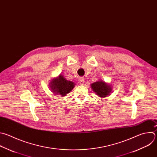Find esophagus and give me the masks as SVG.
I'll list each match as a JSON object with an SVG mask.
<instances>
[{
    "mask_svg": "<svg viewBox=\"0 0 157 157\" xmlns=\"http://www.w3.org/2000/svg\"><path fill=\"white\" fill-rule=\"evenodd\" d=\"M79 82L80 84L83 85V84H84V79H83L82 78H79Z\"/></svg>",
    "mask_w": 157,
    "mask_h": 157,
    "instance_id": "obj_1",
    "label": "esophagus"
}]
</instances>
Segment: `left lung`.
Segmentation results:
<instances>
[{
  "mask_svg": "<svg viewBox=\"0 0 157 157\" xmlns=\"http://www.w3.org/2000/svg\"><path fill=\"white\" fill-rule=\"evenodd\" d=\"M91 88L94 92L100 97H106L112 92V87L106 82L102 81H98L92 83Z\"/></svg>",
  "mask_w": 157,
  "mask_h": 157,
  "instance_id": "8db88e82",
  "label": "left lung"
}]
</instances>
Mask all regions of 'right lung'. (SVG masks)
<instances>
[{
    "label": "right lung",
    "instance_id": "add662e5",
    "mask_svg": "<svg viewBox=\"0 0 157 157\" xmlns=\"http://www.w3.org/2000/svg\"><path fill=\"white\" fill-rule=\"evenodd\" d=\"M75 84L74 82L67 80L60 75L59 77L52 79L50 82V87L52 92L63 97L72 90Z\"/></svg>",
    "mask_w": 157,
    "mask_h": 157
}]
</instances>
